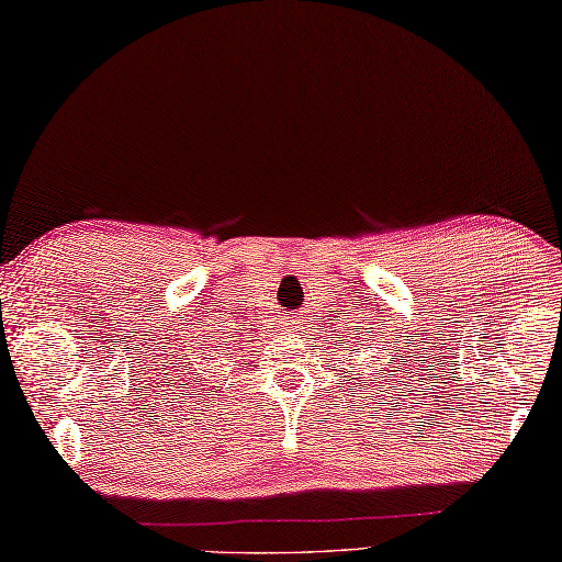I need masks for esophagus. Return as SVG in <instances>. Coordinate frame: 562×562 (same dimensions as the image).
I'll return each instance as SVG.
<instances>
[{"label": "esophagus", "mask_w": 562, "mask_h": 562, "mask_svg": "<svg viewBox=\"0 0 562 562\" xmlns=\"http://www.w3.org/2000/svg\"><path fill=\"white\" fill-rule=\"evenodd\" d=\"M283 329H285V335H289V337H301V335H303V323H301V317H297V315L285 317Z\"/></svg>", "instance_id": "1"}]
</instances>
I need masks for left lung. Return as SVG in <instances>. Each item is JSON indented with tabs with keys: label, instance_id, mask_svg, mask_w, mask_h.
I'll return each instance as SVG.
<instances>
[{
	"label": "left lung",
	"instance_id": "obj_1",
	"mask_svg": "<svg viewBox=\"0 0 562 562\" xmlns=\"http://www.w3.org/2000/svg\"><path fill=\"white\" fill-rule=\"evenodd\" d=\"M366 328L367 331L363 333L362 329ZM378 335H375V327H357V337L353 339H359V341H353V345H359V351H363L366 357H369V378H373V375H378V381H381V378H385L387 383H391V378H397V373H395V369L397 366L393 363V351L387 349L391 347V341H385V345H378V339H375ZM351 351H357V349H351ZM361 357V353H359ZM375 360H381V364H375ZM373 370L374 373L371 374L370 371ZM405 373V371H403ZM361 375V373H359ZM400 383V381H397ZM395 387V385H393ZM383 393V391H381Z\"/></svg>",
	"mask_w": 562,
	"mask_h": 562
}]
</instances>
